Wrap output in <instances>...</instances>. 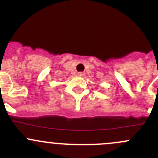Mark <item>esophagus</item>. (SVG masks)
<instances>
[{"label":"esophagus","mask_w":158,"mask_h":158,"mask_svg":"<svg viewBox=\"0 0 158 158\" xmlns=\"http://www.w3.org/2000/svg\"><path fill=\"white\" fill-rule=\"evenodd\" d=\"M84 75H85V73H82V72H79V73H78V76H80V77H82V76H84Z\"/></svg>","instance_id":"esophagus-1"}]
</instances>
